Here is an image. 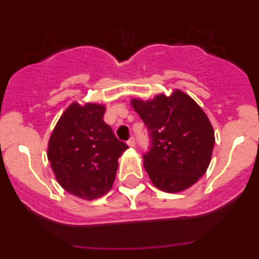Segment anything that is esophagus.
<instances>
[{
    "instance_id": "34e87169",
    "label": "esophagus",
    "mask_w": 259,
    "mask_h": 259,
    "mask_svg": "<svg viewBox=\"0 0 259 259\" xmlns=\"http://www.w3.org/2000/svg\"><path fill=\"white\" fill-rule=\"evenodd\" d=\"M127 145L132 146V148H133V146H135V139H134V138L132 137L129 140H127Z\"/></svg>"
}]
</instances>
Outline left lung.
<instances>
[{"label":"left lung","mask_w":259,"mask_h":259,"mask_svg":"<svg viewBox=\"0 0 259 259\" xmlns=\"http://www.w3.org/2000/svg\"><path fill=\"white\" fill-rule=\"evenodd\" d=\"M132 105L148 127L150 146L143 158L151 183L166 193L192 187L213 153L214 130L204 111L180 90L148 101L133 99Z\"/></svg>","instance_id":"8db88e82"}]
</instances>
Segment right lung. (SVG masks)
I'll return each mask as SVG.
<instances>
[{
    "instance_id": "obj_1",
    "label": "right lung",
    "mask_w": 259,
    "mask_h": 259,
    "mask_svg": "<svg viewBox=\"0 0 259 259\" xmlns=\"http://www.w3.org/2000/svg\"><path fill=\"white\" fill-rule=\"evenodd\" d=\"M105 106L72 103L49 140L48 159L59 184L81 199L93 200L113 187L117 159L127 149L104 121Z\"/></svg>"
}]
</instances>
